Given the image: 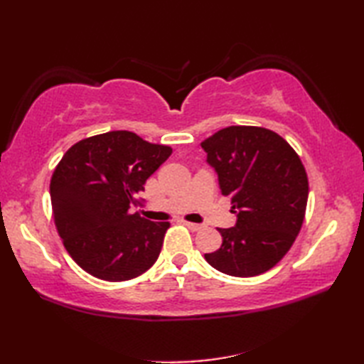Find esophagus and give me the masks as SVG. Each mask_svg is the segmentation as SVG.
<instances>
[{
  "instance_id": "1",
  "label": "esophagus",
  "mask_w": 364,
  "mask_h": 364,
  "mask_svg": "<svg viewBox=\"0 0 364 364\" xmlns=\"http://www.w3.org/2000/svg\"><path fill=\"white\" fill-rule=\"evenodd\" d=\"M184 225H186L189 230L192 231H198L202 230V225H198V223H192V222H184Z\"/></svg>"
}]
</instances>
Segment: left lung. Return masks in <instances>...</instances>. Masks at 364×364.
I'll return each mask as SVG.
<instances>
[{"instance_id":"8db88e82","label":"left lung","mask_w":364,"mask_h":364,"mask_svg":"<svg viewBox=\"0 0 364 364\" xmlns=\"http://www.w3.org/2000/svg\"><path fill=\"white\" fill-rule=\"evenodd\" d=\"M206 162L231 197L236 225L219 228V250L205 259L231 277L272 269L296 241L305 218L308 176L282 136L258 127H228L202 142Z\"/></svg>"}]
</instances>
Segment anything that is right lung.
Returning a JSON list of instances; mask_svg holds the SVG:
<instances>
[{"mask_svg": "<svg viewBox=\"0 0 364 364\" xmlns=\"http://www.w3.org/2000/svg\"><path fill=\"white\" fill-rule=\"evenodd\" d=\"M172 154L129 131L75 144L51 176L54 223L76 264L106 282L142 275L156 262L168 222L131 213L139 192Z\"/></svg>", "mask_w": 364, "mask_h": 364, "instance_id": "add662e5", "label": "right lung"}]
</instances>
